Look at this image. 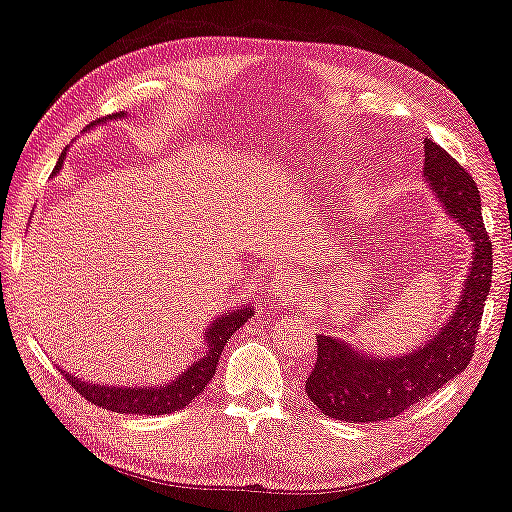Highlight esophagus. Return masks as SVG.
I'll use <instances>...</instances> for the list:
<instances>
[{"mask_svg": "<svg viewBox=\"0 0 512 512\" xmlns=\"http://www.w3.org/2000/svg\"><path fill=\"white\" fill-rule=\"evenodd\" d=\"M269 295H271V302H274L276 309H285V306L290 304V299H295L297 295V285H295V278L290 276H276L274 283H271L269 288Z\"/></svg>", "mask_w": 512, "mask_h": 512, "instance_id": "obj_1", "label": "esophagus"}]
</instances>
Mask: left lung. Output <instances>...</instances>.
<instances>
[{"label": "left lung", "mask_w": 512, "mask_h": 512, "mask_svg": "<svg viewBox=\"0 0 512 512\" xmlns=\"http://www.w3.org/2000/svg\"><path fill=\"white\" fill-rule=\"evenodd\" d=\"M424 156L428 189L473 243V262L463 278L459 302L445 325L403 356L377 358L344 339L318 335V358L306 379V395L325 417L349 424L398 417L456 379L473 358L492 285V241L482 222L480 192L466 168L433 140H426Z\"/></svg>", "instance_id": "8db88e82"}]
</instances>
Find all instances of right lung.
Wrapping results in <instances>:
<instances>
[{"mask_svg": "<svg viewBox=\"0 0 512 512\" xmlns=\"http://www.w3.org/2000/svg\"><path fill=\"white\" fill-rule=\"evenodd\" d=\"M124 114H112L109 119H121ZM107 121V119H105ZM65 156V154H63ZM60 156L56 173L63 163ZM252 306L250 304H238L231 306L229 311H222L215 320H210L206 327V353L203 358L196 360L187 367L185 372L177 374L173 381L163 386H107V384H93V381H81L74 374L65 372L67 384H72L81 398H86L88 403L102 407V410L119 412V414H170L175 410L187 407L196 395L203 393V388L208 386V381L215 377L217 363H220L222 349L227 344V339L238 330V327L248 323L252 318Z\"/></svg>", "mask_w": 512, "mask_h": 512, "instance_id": "obj_1", "label": "right lung"}]
</instances>
